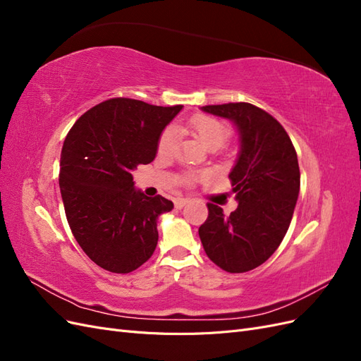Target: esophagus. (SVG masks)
Masks as SVG:
<instances>
[{"instance_id": "esophagus-1", "label": "esophagus", "mask_w": 361, "mask_h": 361, "mask_svg": "<svg viewBox=\"0 0 361 361\" xmlns=\"http://www.w3.org/2000/svg\"><path fill=\"white\" fill-rule=\"evenodd\" d=\"M187 203H188V199H176L174 200V207H176V209H182Z\"/></svg>"}]
</instances>
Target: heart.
<instances>
[{
    "label": "heart",
    "instance_id": "1",
    "mask_svg": "<svg viewBox=\"0 0 361 361\" xmlns=\"http://www.w3.org/2000/svg\"><path fill=\"white\" fill-rule=\"evenodd\" d=\"M187 129L197 137L206 147L214 150L223 147L232 134L231 128H228L223 120L207 114L192 116L188 120ZM174 150H176V135H174V129H164L158 140V155L171 157L174 154ZM203 178H206V173H187L183 180L187 183H192Z\"/></svg>",
    "mask_w": 361,
    "mask_h": 361
}]
</instances>
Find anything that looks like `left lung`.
I'll list each match as a JSON object with an SVG mask.
<instances>
[{
    "label": "left lung",
    "mask_w": 361,
    "mask_h": 361,
    "mask_svg": "<svg viewBox=\"0 0 361 361\" xmlns=\"http://www.w3.org/2000/svg\"><path fill=\"white\" fill-rule=\"evenodd\" d=\"M203 111L233 120L241 152L228 174L238 207L226 215L207 203L199 235L216 267L247 272L267 262L288 232L300 192L297 152L285 128L253 104L206 105Z\"/></svg>",
    "instance_id": "8db88e82"
}]
</instances>
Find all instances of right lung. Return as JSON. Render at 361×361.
Here are the masks:
<instances>
[{
    "instance_id": "right-lung-1",
    "label": "right lung",
    "mask_w": 361,
    "mask_h": 361,
    "mask_svg": "<svg viewBox=\"0 0 361 361\" xmlns=\"http://www.w3.org/2000/svg\"><path fill=\"white\" fill-rule=\"evenodd\" d=\"M182 105L114 97L71 128L60 158V191L71 231L97 267L128 274L154 255L157 220L173 203L134 190L133 170L155 159L162 129Z\"/></svg>"
}]
</instances>
